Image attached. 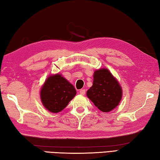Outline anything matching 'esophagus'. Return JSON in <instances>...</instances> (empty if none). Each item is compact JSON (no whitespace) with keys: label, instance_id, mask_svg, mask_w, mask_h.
<instances>
[{"label":"esophagus","instance_id":"obj_1","mask_svg":"<svg viewBox=\"0 0 160 160\" xmlns=\"http://www.w3.org/2000/svg\"><path fill=\"white\" fill-rule=\"evenodd\" d=\"M79 93H80L81 95H84V94L86 93V90L85 89H81L80 91H79Z\"/></svg>","mask_w":160,"mask_h":160}]
</instances>
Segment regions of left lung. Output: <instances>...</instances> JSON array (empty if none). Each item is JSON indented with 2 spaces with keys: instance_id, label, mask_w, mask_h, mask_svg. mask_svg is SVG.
I'll use <instances>...</instances> for the list:
<instances>
[{
  "instance_id": "1",
  "label": "left lung",
  "mask_w": 160,
  "mask_h": 160,
  "mask_svg": "<svg viewBox=\"0 0 160 160\" xmlns=\"http://www.w3.org/2000/svg\"><path fill=\"white\" fill-rule=\"evenodd\" d=\"M87 97L103 112H109L118 106L122 88L108 69H100L93 74V85L86 92Z\"/></svg>"
}]
</instances>
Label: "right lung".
<instances>
[{
	"label": "right lung",
	"instance_id": "right-lung-1",
	"mask_svg": "<svg viewBox=\"0 0 160 160\" xmlns=\"http://www.w3.org/2000/svg\"><path fill=\"white\" fill-rule=\"evenodd\" d=\"M77 91L59 74L51 75L42 86L40 98L44 108L52 112L62 111L74 97Z\"/></svg>",
	"mask_w": 160,
	"mask_h": 160
}]
</instances>
